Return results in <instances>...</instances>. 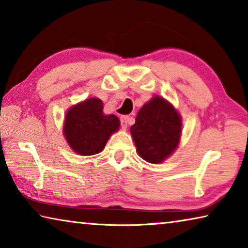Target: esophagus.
I'll list each match as a JSON object with an SVG mask.
<instances>
[{"mask_svg": "<svg viewBox=\"0 0 248 248\" xmlns=\"http://www.w3.org/2000/svg\"><path fill=\"white\" fill-rule=\"evenodd\" d=\"M129 121H130V118L128 116H123L120 117V123H121V128H123L124 130L127 129L128 124H129Z\"/></svg>", "mask_w": 248, "mask_h": 248, "instance_id": "1", "label": "esophagus"}]
</instances>
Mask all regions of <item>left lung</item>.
<instances>
[{
  "label": "left lung",
  "mask_w": 248,
  "mask_h": 248,
  "mask_svg": "<svg viewBox=\"0 0 248 248\" xmlns=\"http://www.w3.org/2000/svg\"><path fill=\"white\" fill-rule=\"evenodd\" d=\"M182 116L169 100L155 95L138 111L130 128L137 152L144 161L159 164L178 148Z\"/></svg>",
  "instance_id": "obj_1"
}]
</instances>
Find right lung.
<instances>
[{"instance_id":"right-lung-1","label":"right lung","mask_w":248,"mask_h":248,"mask_svg":"<svg viewBox=\"0 0 248 248\" xmlns=\"http://www.w3.org/2000/svg\"><path fill=\"white\" fill-rule=\"evenodd\" d=\"M103 102L91 97L71 106L65 112L63 136L71 150L89 156L100 153L109 138L117 132L120 121L115 115H105Z\"/></svg>"}]
</instances>
